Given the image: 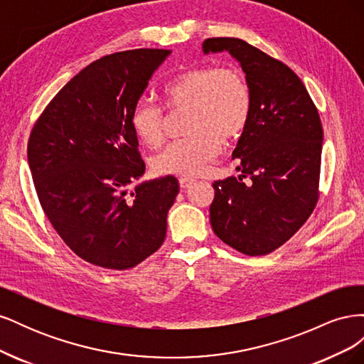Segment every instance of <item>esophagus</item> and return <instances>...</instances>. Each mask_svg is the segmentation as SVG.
Returning <instances> with one entry per match:
<instances>
[{
	"mask_svg": "<svg viewBox=\"0 0 364 364\" xmlns=\"http://www.w3.org/2000/svg\"><path fill=\"white\" fill-rule=\"evenodd\" d=\"M193 183H194V179H190V178H181L179 179V185H181V188H183V190L190 188Z\"/></svg>",
	"mask_w": 364,
	"mask_h": 364,
	"instance_id": "1",
	"label": "esophagus"
}]
</instances>
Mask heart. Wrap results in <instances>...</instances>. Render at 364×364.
Returning a JSON list of instances; mask_svg holds the SVG:
<instances>
[{
	"label": "heart",
	"mask_w": 364,
	"mask_h": 364,
	"mask_svg": "<svg viewBox=\"0 0 364 364\" xmlns=\"http://www.w3.org/2000/svg\"><path fill=\"white\" fill-rule=\"evenodd\" d=\"M164 102L170 111L190 109V136L176 139L153 158L158 174L196 176L230 142L243 134L252 111V94L245 75L213 65L190 68L165 83ZM165 115L155 102L141 100L132 112V127L150 149L164 141Z\"/></svg>",
	"instance_id": "obj_1"
}]
</instances>
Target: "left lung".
<instances>
[{
    "instance_id": "8db88e82",
    "label": "left lung",
    "mask_w": 364,
    "mask_h": 364,
    "mask_svg": "<svg viewBox=\"0 0 364 364\" xmlns=\"http://www.w3.org/2000/svg\"><path fill=\"white\" fill-rule=\"evenodd\" d=\"M202 48L229 51L252 94L249 123L232 153L241 174L213 183L211 226L245 255H267L301 229L317 203L321 117L302 80L281 60L237 38H209Z\"/></svg>"
}]
</instances>
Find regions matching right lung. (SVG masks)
I'll return each mask as SVG.
<instances>
[{
	"instance_id": "right-lung-1",
	"label": "right lung",
	"mask_w": 364,
	"mask_h": 364,
	"mask_svg": "<svg viewBox=\"0 0 364 364\" xmlns=\"http://www.w3.org/2000/svg\"><path fill=\"white\" fill-rule=\"evenodd\" d=\"M170 50L114 53L54 95L30 134L27 156L43 213L77 257L127 270L155 253L179 193L174 176L139 181L146 164L132 112Z\"/></svg>"
}]
</instances>
